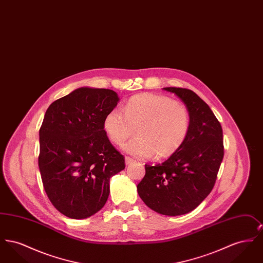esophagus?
<instances>
[{"label":"esophagus","instance_id":"esophagus-1","mask_svg":"<svg viewBox=\"0 0 263 263\" xmlns=\"http://www.w3.org/2000/svg\"><path fill=\"white\" fill-rule=\"evenodd\" d=\"M134 162V160L133 159H131V158H129V157H125V163L128 165V164H130V163H132Z\"/></svg>","mask_w":263,"mask_h":263}]
</instances>
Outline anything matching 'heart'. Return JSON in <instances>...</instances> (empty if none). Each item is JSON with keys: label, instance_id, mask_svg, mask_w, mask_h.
<instances>
[{"label": "heart", "instance_id": "1", "mask_svg": "<svg viewBox=\"0 0 263 263\" xmlns=\"http://www.w3.org/2000/svg\"><path fill=\"white\" fill-rule=\"evenodd\" d=\"M187 108L171 98L140 93L132 97L123 110L113 108L104 117L103 128L113 144L121 146L134 134L137 137L123 149L139 159H163L178 150L187 137Z\"/></svg>", "mask_w": 263, "mask_h": 263}]
</instances>
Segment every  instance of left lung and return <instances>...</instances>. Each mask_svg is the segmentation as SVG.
<instances>
[{
  "label": "left lung",
  "instance_id": "1",
  "mask_svg": "<svg viewBox=\"0 0 263 263\" xmlns=\"http://www.w3.org/2000/svg\"><path fill=\"white\" fill-rule=\"evenodd\" d=\"M187 108L190 126L182 146L165 162L145 164L138 194L155 212L179 216L194 210L211 192L224 157L223 130L209 105L187 88H163Z\"/></svg>",
  "mask_w": 263,
  "mask_h": 263
}]
</instances>
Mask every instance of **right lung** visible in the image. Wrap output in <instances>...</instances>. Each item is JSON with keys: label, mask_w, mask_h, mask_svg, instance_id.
I'll list each match as a JSON object with an SVG mask.
<instances>
[{"label": "right lung", "mask_w": 263, "mask_h": 263, "mask_svg": "<svg viewBox=\"0 0 263 263\" xmlns=\"http://www.w3.org/2000/svg\"><path fill=\"white\" fill-rule=\"evenodd\" d=\"M111 89L83 87L52 102L39 130L38 165L53 206L71 219H86L106 203L110 177L125 168L103 128L117 105Z\"/></svg>", "instance_id": "right-lung-1"}]
</instances>
